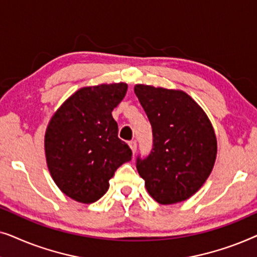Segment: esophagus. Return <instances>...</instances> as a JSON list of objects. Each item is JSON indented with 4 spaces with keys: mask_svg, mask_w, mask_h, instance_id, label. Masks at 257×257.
<instances>
[{
    "mask_svg": "<svg viewBox=\"0 0 257 257\" xmlns=\"http://www.w3.org/2000/svg\"><path fill=\"white\" fill-rule=\"evenodd\" d=\"M128 146H130V149L132 150V152L136 153V151H137V142H130L128 143Z\"/></svg>",
    "mask_w": 257,
    "mask_h": 257,
    "instance_id": "34e87169",
    "label": "esophagus"
}]
</instances>
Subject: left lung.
I'll return each instance as SVG.
<instances>
[{
    "mask_svg": "<svg viewBox=\"0 0 257 257\" xmlns=\"http://www.w3.org/2000/svg\"><path fill=\"white\" fill-rule=\"evenodd\" d=\"M135 93L152 126L153 149L137 159L149 194L161 205L185 201L212 173L217 143L201 106L181 90L137 84Z\"/></svg>",
    "mask_w": 257,
    "mask_h": 257,
    "instance_id": "8db88e82",
    "label": "left lung"
}]
</instances>
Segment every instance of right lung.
Here are the masks:
<instances>
[{
	"instance_id": "obj_1",
	"label": "right lung",
	"mask_w": 257,
	"mask_h": 257,
	"mask_svg": "<svg viewBox=\"0 0 257 257\" xmlns=\"http://www.w3.org/2000/svg\"><path fill=\"white\" fill-rule=\"evenodd\" d=\"M126 83L85 86L52 115L45 131L47 165L55 184L75 201L92 203L110 187L132 151L118 138L112 111L125 97Z\"/></svg>"
}]
</instances>
